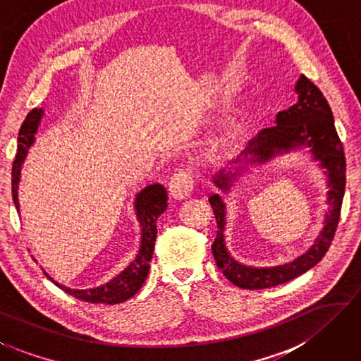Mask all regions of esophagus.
<instances>
[{
  "mask_svg": "<svg viewBox=\"0 0 361 361\" xmlns=\"http://www.w3.org/2000/svg\"><path fill=\"white\" fill-rule=\"evenodd\" d=\"M192 188H194L192 176L191 173L186 172V170H178V172L173 173V176L170 178V183H169L170 195L176 200L188 199L192 192Z\"/></svg>",
  "mask_w": 361,
  "mask_h": 361,
  "instance_id": "esophagus-1",
  "label": "esophagus"
}]
</instances>
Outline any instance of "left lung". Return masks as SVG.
Instances as JSON below:
<instances>
[{
	"instance_id": "1",
	"label": "left lung",
	"mask_w": 361,
	"mask_h": 361,
	"mask_svg": "<svg viewBox=\"0 0 361 361\" xmlns=\"http://www.w3.org/2000/svg\"><path fill=\"white\" fill-rule=\"evenodd\" d=\"M293 91L297 93V102L287 110L278 112L274 126L262 129L252 140H249L243 152L213 176V183L228 194L251 169L265 166L278 156L307 152L310 158L316 161L317 167L325 173V202L329 209L324 216V227L306 252L281 265L254 267L241 264L228 252L224 238L226 203L219 194H213L208 200L218 222V235L212 245V252L222 274L241 289H267L284 284L311 270L329 251L339 222L345 189V158L331 109L322 91L305 75H300Z\"/></svg>"
}]
</instances>
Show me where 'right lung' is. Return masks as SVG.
I'll return each instance as SVG.
<instances>
[{"mask_svg":"<svg viewBox=\"0 0 361 361\" xmlns=\"http://www.w3.org/2000/svg\"><path fill=\"white\" fill-rule=\"evenodd\" d=\"M44 109H35L26 115L25 121L18 133V152L16 156L14 166H12V199H14L17 212L20 213V203H18V185H20L22 167L28 154L30 148L36 140V133L44 118ZM135 212L137 218L140 221L142 235H140V246L137 251L135 257L129 262V265L121 270L115 276L93 289H71L63 284H58L54 278H50L44 271L47 279H50L55 286L60 287L61 290L72 295L78 300L88 301V303H107L116 305L129 300L130 297L140 290V287L145 283L149 271V262L153 259L156 233H158V219L159 216L167 209V191L162 185H149L143 188L142 191L135 195Z\"/></svg>","mask_w":361,"mask_h":361,"instance_id":"obj_1","label":"right lung"}]
</instances>
